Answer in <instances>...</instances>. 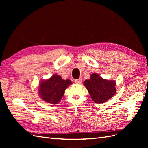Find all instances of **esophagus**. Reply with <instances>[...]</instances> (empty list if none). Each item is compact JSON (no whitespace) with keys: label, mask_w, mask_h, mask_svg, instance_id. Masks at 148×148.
Instances as JSON below:
<instances>
[{"label":"esophagus","mask_w":148,"mask_h":148,"mask_svg":"<svg viewBox=\"0 0 148 148\" xmlns=\"http://www.w3.org/2000/svg\"><path fill=\"white\" fill-rule=\"evenodd\" d=\"M82 78H79L78 79H75V83H77V84H80L82 83Z\"/></svg>","instance_id":"1"}]
</instances>
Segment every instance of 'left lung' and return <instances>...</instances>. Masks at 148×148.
Masks as SVG:
<instances>
[{"instance_id":"8db88e82","label":"left lung","mask_w":148,"mask_h":148,"mask_svg":"<svg viewBox=\"0 0 148 148\" xmlns=\"http://www.w3.org/2000/svg\"><path fill=\"white\" fill-rule=\"evenodd\" d=\"M83 83L92 101L98 104L109 100L116 92L115 82L103 79L97 73L92 74L90 79L85 80Z\"/></svg>"}]
</instances>
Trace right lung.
<instances>
[{
	"mask_svg": "<svg viewBox=\"0 0 148 148\" xmlns=\"http://www.w3.org/2000/svg\"><path fill=\"white\" fill-rule=\"evenodd\" d=\"M71 84L70 79L65 80L60 75H53L51 78L40 84V96L44 101L56 104L61 100L65 89Z\"/></svg>",
	"mask_w": 148,
	"mask_h": 148,
	"instance_id": "add662e5",
	"label": "right lung"
}]
</instances>
